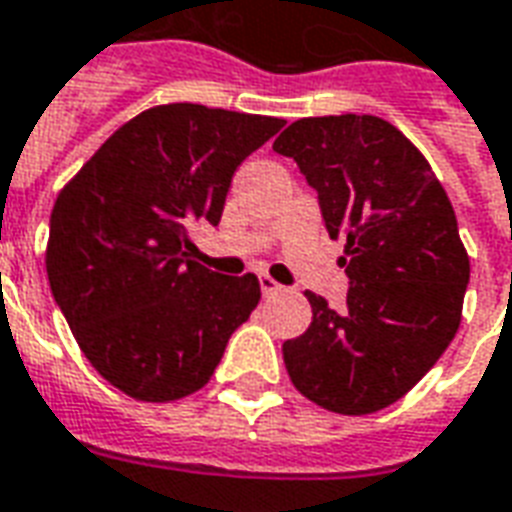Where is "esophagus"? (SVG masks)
I'll use <instances>...</instances> for the list:
<instances>
[{"label":"esophagus","mask_w":512,"mask_h":512,"mask_svg":"<svg viewBox=\"0 0 512 512\" xmlns=\"http://www.w3.org/2000/svg\"><path fill=\"white\" fill-rule=\"evenodd\" d=\"M260 290H263V296H277L282 285H279L277 279L268 277V274H260Z\"/></svg>","instance_id":"1"}]
</instances>
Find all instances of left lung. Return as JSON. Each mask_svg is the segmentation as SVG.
<instances>
[{
  "label": "left lung",
  "mask_w": 512,
  "mask_h": 512,
  "mask_svg": "<svg viewBox=\"0 0 512 512\" xmlns=\"http://www.w3.org/2000/svg\"><path fill=\"white\" fill-rule=\"evenodd\" d=\"M274 150L318 191L351 282L340 312L307 290L310 329L282 345L290 381L326 411H381L439 362L461 326L469 255L450 197L381 117H304Z\"/></svg>",
  "instance_id": "1"
}]
</instances>
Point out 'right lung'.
<instances>
[{
	"mask_svg": "<svg viewBox=\"0 0 512 512\" xmlns=\"http://www.w3.org/2000/svg\"><path fill=\"white\" fill-rule=\"evenodd\" d=\"M285 120L200 104L153 106L98 147L51 211L46 271L90 365L134 400L208 384L260 301L255 274L194 263L189 227L219 224L238 164Z\"/></svg>",
	"mask_w": 512,
	"mask_h": 512,
	"instance_id": "add662e5",
	"label": "right lung"
}]
</instances>
